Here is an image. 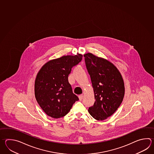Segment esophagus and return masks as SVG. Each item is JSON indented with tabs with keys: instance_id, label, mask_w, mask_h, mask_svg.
<instances>
[{
	"instance_id": "34e87169",
	"label": "esophagus",
	"mask_w": 154,
	"mask_h": 154,
	"mask_svg": "<svg viewBox=\"0 0 154 154\" xmlns=\"http://www.w3.org/2000/svg\"><path fill=\"white\" fill-rule=\"evenodd\" d=\"M79 100L82 101L83 98V95H79Z\"/></svg>"
}]
</instances>
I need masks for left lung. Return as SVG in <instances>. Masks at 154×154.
<instances>
[{"mask_svg":"<svg viewBox=\"0 0 154 154\" xmlns=\"http://www.w3.org/2000/svg\"><path fill=\"white\" fill-rule=\"evenodd\" d=\"M84 57L95 100L88 112L95 119L103 121L115 113L122 103L124 81L119 70L109 61L89 53Z\"/></svg>","mask_w":154,"mask_h":154,"instance_id":"obj_1","label":"left lung"}]
</instances>
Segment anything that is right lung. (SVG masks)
<instances>
[{
	"label": "right lung",
	"instance_id": "1",
	"mask_svg": "<svg viewBox=\"0 0 154 154\" xmlns=\"http://www.w3.org/2000/svg\"><path fill=\"white\" fill-rule=\"evenodd\" d=\"M83 55H66L50 60L42 67L35 83L36 100L44 112L54 119L65 116L79 100L72 92L68 77Z\"/></svg>",
	"mask_w": 154,
	"mask_h": 154
}]
</instances>
